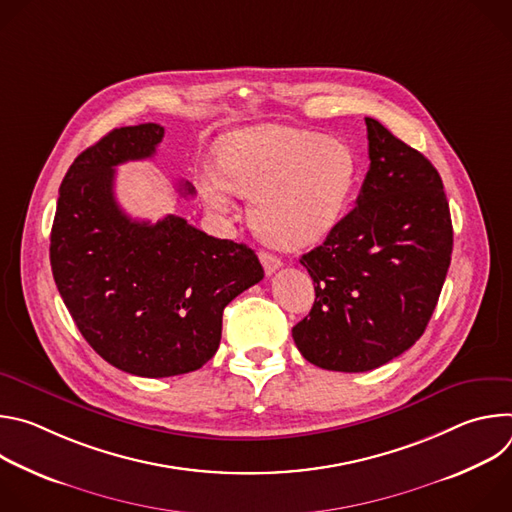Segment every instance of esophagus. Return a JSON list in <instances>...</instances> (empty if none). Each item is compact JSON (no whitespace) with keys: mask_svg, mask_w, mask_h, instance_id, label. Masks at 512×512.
Returning a JSON list of instances; mask_svg holds the SVG:
<instances>
[{"mask_svg":"<svg viewBox=\"0 0 512 512\" xmlns=\"http://www.w3.org/2000/svg\"><path fill=\"white\" fill-rule=\"evenodd\" d=\"M259 261L263 263V269H265L267 275L275 273L281 267V259L273 253H267V251H259Z\"/></svg>","mask_w":512,"mask_h":512,"instance_id":"34e87169","label":"esophagus"}]
</instances>
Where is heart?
I'll use <instances>...</instances> for the list:
<instances>
[{"instance_id":"heart-1","label":"heart","mask_w":512,"mask_h":512,"mask_svg":"<svg viewBox=\"0 0 512 512\" xmlns=\"http://www.w3.org/2000/svg\"><path fill=\"white\" fill-rule=\"evenodd\" d=\"M216 164L194 176L202 202L216 214H235L251 198L257 233L283 249L326 239L344 218L358 186V160L348 143L318 131L257 125L229 133Z\"/></svg>"}]
</instances>
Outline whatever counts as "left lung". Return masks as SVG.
Segmentation results:
<instances>
[{
    "mask_svg": "<svg viewBox=\"0 0 512 512\" xmlns=\"http://www.w3.org/2000/svg\"><path fill=\"white\" fill-rule=\"evenodd\" d=\"M364 121L367 178L340 225L302 255L316 300L291 328L306 360L340 373L373 371L421 338L454 245L440 174L377 119Z\"/></svg>",
    "mask_w": 512,
    "mask_h": 512,
    "instance_id": "left-lung-1",
    "label": "left lung"
}]
</instances>
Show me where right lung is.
I'll list each match as a JSON object with an SVG mask.
<instances>
[{"label":"right lung","mask_w":512,"mask_h":512,"mask_svg":"<svg viewBox=\"0 0 512 512\" xmlns=\"http://www.w3.org/2000/svg\"><path fill=\"white\" fill-rule=\"evenodd\" d=\"M162 137V125L141 123L87 148L60 184L50 233L52 275L85 340L115 369L148 379L200 369L221 344L229 302L263 279L243 243L182 216L152 225L121 210L115 168L152 158Z\"/></svg>","instance_id":"obj_1"}]
</instances>
